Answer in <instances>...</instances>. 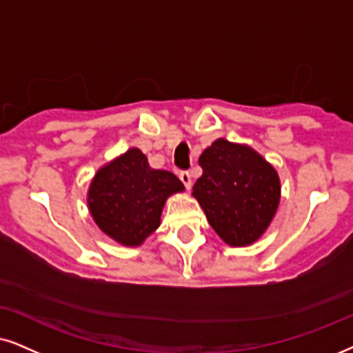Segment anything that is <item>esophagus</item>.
Returning a JSON list of instances; mask_svg holds the SVG:
<instances>
[{"instance_id": "esophagus-1", "label": "esophagus", "mask_w": 353, "mask_h": 353, "mask_svg": "<svg viewBox=\"0 0 353 353\" xmlns=\"http://www.w3.org/2000/svg\"><path fill=\"white\" fill-rule=\"evenodd\" d=\"M179 179H181V182H182V184H184V185H185V189H187V190H189V189H190V187H192V177H190V174H189V172H187V171H184V172H181V174H179Z\"/></svg>"}]
</instances>
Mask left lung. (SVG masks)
Returning a JSON list of instances; mask_svg holds the SVG:
<instances>
[{
	"instance_id": "obj_1",
	"label": "left lung",
	"mask_w": 353,
	"mask_h": 353,
	"mask_svg": "<svg viewBox=\"0 0 353 353\" xmlns=\"http://www.w3.org/2000/svg\"><path fill=\"white\" fill-rule=\"evenodd\" d=\"M202 176L194 195L215 233L228 246L256 243L280 203V177L262 154L248 145L218 138L200 154Z\"/></svg>"
}]
</instances>
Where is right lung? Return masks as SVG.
<instances>
[{
  "mask_svg": "<svg viewBox=\"0 0 353 353\" xmlns=\"http://www.w3.org/2000/svg\"><path fill=\"white\" fill-rule=\"evenodd\" d=\"M184 184L164 169L150 166L141 150L130 148L97 169L88 189V208L102 233L137 248L158 230L166 200Z\"/></svg>",
  "mask_w": 353,
  "mask_h": 353,
  "instance_id": "1",
  "label": "right lung"
}]
</instances>
